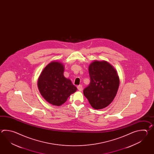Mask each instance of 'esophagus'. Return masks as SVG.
I'll use <instances>...</instances> for the list:
<instances>
[{
  "label": "esophagus",
  "instance_id": "1",
  "mask_svg": "<svg viewBox=\"0 0 154 154\" xmlns=\"http://www.w3.org/2000/svg\"><path fill=\"white\" fill-rule=\"evenodd\" d=\"M77 88L78 89L79 91H82V85H79V86H78Z\"/></svg>",
  "mask_w": 154,
  "mask_h": 154
}]
</instances>
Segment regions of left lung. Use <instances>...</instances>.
<instances>
[{
  "mask_svg": "<svg viewBox=\"0 0 154 154\" xmlns=\"http://www.w3.org/2000/svg\"><path fill=\"white\" fill-rule=\"evenodd\" d=\"M90 83L84 95L92 108L100 109L108 106L118 91L119 79L116 69L109 63L95 60L88 66Z\"/></svg>",
  "mask_w": 154,
  "mask_h": 154,
  "instance_id": "left-lung-1",
  "label": "left lung"
}]
</instances>
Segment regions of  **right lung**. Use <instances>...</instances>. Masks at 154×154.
Returning a JSON list of instances; mask_svg holds the SVG:
<instances>
[{
    "label": "right lung",
    "instance_id": "add662e5",
    "mask_svg": "<svg viewBox=\"0 0 154 154\" xmlns=\"http://www.w3.org/2000/svg\"><path fill=\"white\" fill-rule=\"evenodd\" d=\"M64 66L52 62L43 70L38 79V88L43 97L51 105L59 106L77 90L71 80L63 75Z\"/></svg>",
    "mask_w": 154,
    "mask_h": 154
}]
</instances>
